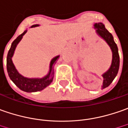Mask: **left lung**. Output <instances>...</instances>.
<instances>
[{"instance_id":"left-lung-1","label":"left lung","mask_w":128,"mask_h":128,"mask_svg":"<svg viewBox=\"0 0 128 128\" xmlns=\"http://www.w3.org/2000/svg\"><path fill=\"white\" fill-rule=\"evenodd\" d=\"M94 28L96 29V33L107 42V44L110 47V50L112 53V63L110 65V67L106 72H105L102 75V76L104 77V82L102 85V89H103L108 87L117 76V74L118 72V69H119V65H120V56L118 54V49L116 42H114L113 37L111 33H110L106 29L105 25L102 22L95 23Z\"/></svg>"}]
</instances>
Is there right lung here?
<instances>
[{
  "label": "right lung",
  "instance_id": "right-lung-1",
  "mask_svg": "<svg viewBox=\"0 0 128 128\" xmlns=\"http://www.w3.org/2000/svg\"><path fill=\"white\" fill-rule=\"evenodd\" d=\"M39 24H33L31 28L38 27ZM27 30H24V32L19 35L16 40L12 42L10 46V49L8 51L7 56V71L10 78L12 80L16 86H18L20 90L25 92H37L43 90L46 86H48L53 81L54 78V66L57 62L60 57V55L56 56L51 60L50 64V71L49 73L43 78H27L22 76L20 73L16 69L14 64L12 63V57L14 54V52L16 50L18 44L22 40L24 34L27 32Z\"/></svg>",
  "mask_w": 128,
  "mask_h": 128
}]
</instances>
